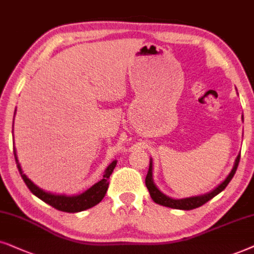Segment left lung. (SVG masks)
Returning a JSON list of instances; mask_svg holds the SVG:
<instances>
[{"mask_svg": "<svg viewBox=\"0 0 254 254\" xmlns=\"http://www.w3.org/2000/svg\"><path fill=\"white\" fill-rule=\"evenodd\" d=\"M239 160H241V153L238 154L237 159H236L235 166H233L231 173L228 175V178H226L217 188H215L214 190L202 196H194V197L184 198V200H174V198H171L168 197V196L162 194V192L155 187V185L153 184V180H152V161H150V166H148V172H147L146 179H145V185H146L148 191H150L152 200H153L157 204L164 205V207H168V208H173V209H181V210H191V209L198 208L201 207V205H203L204 203H207V202L210 201L212 197H215V196L219 194L222 190H224L226 186L229 185V182L232 180L236 171H237Z\"/></svg>", "mask_w": 254, "mask_h": 254, "instance_id": "1", "label": "left lung"}]
</instances>
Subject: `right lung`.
Masks as SVG:
<instances>
[{"mask_svg": "<svg viewBox=\"0 0 254 254\" xmlns=\"http://www.w3.org/2000/svg\"><path fill=\"white\" fill-rule=\"evenodd\" d=\"M13 155H15L16 165L19 171V174H21V177L23 179V181L25 182V185L28 186L30 191H31L33 195H36L37 197H39L40 200L45 202V203L50 204L51 207L65 212L83 211L94 207V205H96L97 203H100L108 190V186H109L108 179L110 178V175L113 173L114 168L116 167V164H117L116 160L111 162L106 170V173H104L102 180L97 182V184L94 185L93 187H90L88 190L82 192V194L76 195V196H65V195L50 194V192L44 191L40 188L37 187L36 185H33L32 181L29 180V179L26 178V175L22 172L21 165H19L18 159H17L15 148H13Z\"/></svg>", "mask_w": 254, "mask_h": 254, "instance_id": "right-lung-1", "label": "right lung"}]
</instances>
